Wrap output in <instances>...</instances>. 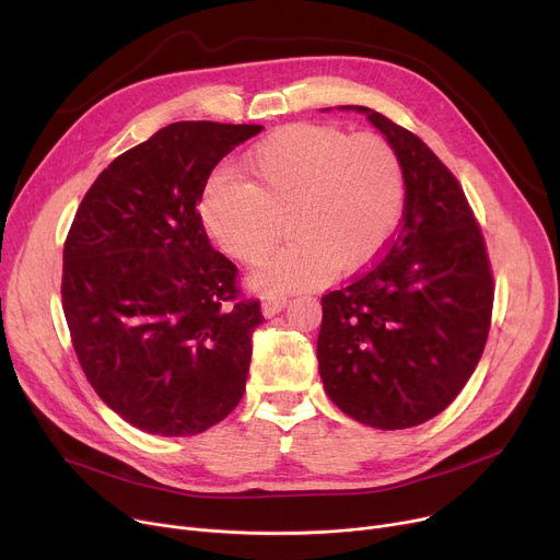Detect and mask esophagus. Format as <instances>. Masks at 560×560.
<instances>
[{
    "label": "esophagus",
    "instance_id": "esophagus-1",
    "mask_svg": "<svg viewBox=\"0 0 560 560\" xmlns=\"http://www.w3.org/2000/svg\"><path fill=\"white\" fill-rule=\"evenodd\" d=\"M287 305L284 295H267L265 301H261V314L265 316H276L278 312H282Z\"/></svg>",
    "mask_w": 560,
    "mask_h": 560
}]
</instances>
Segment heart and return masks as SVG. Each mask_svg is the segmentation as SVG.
I'll use <instances>...</instances> for the list:
<instances>
[{"label":"heart","instance_id":"b5f03b06","mask_svg":"<svg viewBox=\"0 0 560 560\" xmlns=\"http://www.w3.org/2000/svg\"><path fill=\"white\" fill-rule=\"evenodd\" d=\"M244 170L248 180L217 172L199 214L208 237L244 265L276 244L280 219L287 221L293 240L250 273L261 293L320 287L337 269H366L402 214V164L380 136L293 124L255 144Z\"/></svg>","mask_w":560,"mask_h":560}]
</instances>
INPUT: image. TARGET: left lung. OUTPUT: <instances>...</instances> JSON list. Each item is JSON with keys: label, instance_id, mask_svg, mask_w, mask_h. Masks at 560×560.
<instances>
[{"label": "left lung", "instance_id": "left-lung-1", "mask_svg": "<svg viewBox=\"0 0 560 560\" xmlns=\"http://www.w3.org/2000/svg\"><path fill=\"white\" fill-rule=\"evenodd\" d=\"M339 110L366 115L396 149L405 212L377 265L320 299L318 373L346 416L407 430L439 416L479 364L492 312L486 244L462 185L430 147L366 106Z\"/></svg>", "mask_w": 560, "mask_h": 560}]
</instances>
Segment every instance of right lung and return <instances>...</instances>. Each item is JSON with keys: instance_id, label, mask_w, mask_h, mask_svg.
<instances>
[{"instance_id": "add662e5", "label": "right lung", "mask_w": 560, "mask_h": 560, "mask_svg": "<svg viewBox=\"0 0 560 560\" xmlns=\"http://www.w3.org/2000/svg\"><path fill=\"white\" fill-rule=\"evenodd\" d=\"M259 130L160 128L98 174L65 242L62 312L79 364L96 396L147 434H201L244 396L265 316L237 299V269L196 208L217 164Z\"/></svg>"}]
</instances>
